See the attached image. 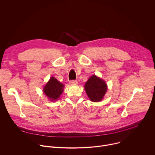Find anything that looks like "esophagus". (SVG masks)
Returning <instances> with one entry per match:
<instances>
[{
	"instance_id": "34e87169",
	"label": "esophagus",
	"mask_w": 155,
	"mask_h": 155,
	"mask_svg": "<svg viewBox=\"0 0 155 155\" xmlns=\"http://www.w3.org/2000/svg\"><path fill=\"white\" fill-rule=\"evenodd\" d=\"M70 85H76V84H77V80H70Z\"/></svg>"
}]
</instances>
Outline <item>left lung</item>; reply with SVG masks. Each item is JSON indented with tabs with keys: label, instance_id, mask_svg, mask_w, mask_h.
Returning a JSON list of instances; mask_svg holds the SVG:
<instances>
[{
	"label": "left lung",
	"instance_id": "1",
	"mask_svg": "<svg viewBox=\"0 0 155 155\" xmlns=\"http://www.w3.org/2000/svg\"><path fill=\"white\" fill-rule=\"evenodd\" d=\"M85 90L91 101L97 102L103 100L107 91V85L102 79L93 75L86 82Z\"/></svg>",
	"mask_w": 155,
	"mask_h": 155
}]
</instances>
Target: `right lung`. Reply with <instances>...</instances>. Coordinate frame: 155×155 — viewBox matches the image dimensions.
<instances>
[{
  "label": "right lung",
  "mask_w": 155,
  "mask_h": 155,
  "mask_svg": "<svg viewBox=\"0 0 155 155\" xmlns=\"http://www.w3.org/2000/svg\"><path fill=\"white\" fill-rule=\"evenodd\" d=\"M63 84L52 77L44 87L43 91L48 98L54 101L59 99L60 95L63 92Z\"/></svg>",
  "instance_id": "obj_1"
}]
</instances>
